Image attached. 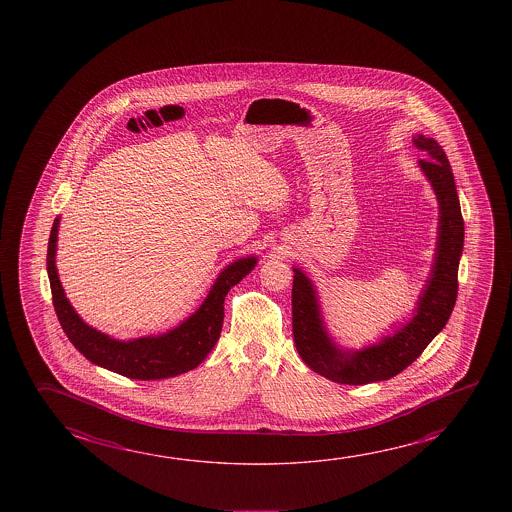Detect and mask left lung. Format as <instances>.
<instances>
[{"mask_svg":"<svg viewBox=\"0 0 512 512\" xmlns=\"http://www.w3.org/2000/svg\"><path fill=\"white\" fill-rule=\"evenodd\" d=\"M414 144L430 155V159L419 160V168L434 187L441 210L436 262L427 289L419 298L416 316L382 343L359 352H343L334 346L323 328L318 298L309 278L300 269H294L293 336L296 350L312 371L337 384L362 386L389 380L402 373L443 330L457 300L464 219L452 168L443 148L434 139L418 135Z\"/></svg>","mask_w":512,"mask_h":512,"instance_id":"obj_1","label":"left lung"}]
</instances>
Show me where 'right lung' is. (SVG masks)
<instances>
[{
	"instance_id": "add662e5",
	"label": "right lung",
	"mask_w": 512,
	"mask_h": 512,
	"mask_svg": "<svg viewBox=\"0 0 512 512\" xmlns=\"http://www.w3.org/2000/svg\"><path fill=\"white\" fill-rule=\"evenodd\" d=\"M57 232L59 218L55 219L51 227L46 266L50 277L53 307L57 312L60 327L85 359L123 377L137 380L176 377L200 366L214 348V344L218 343L225 316L223 303L230 287L239 284L257 264L255 257L235 260L234 264H230L219 273L218 280L212 285L202 307L196 310L191 318L185 319L180 327L173 328L171 332L162 336L141 337L125 343L89 327L71 307L55 268Z\"/></svg>"
}]
</instances>
